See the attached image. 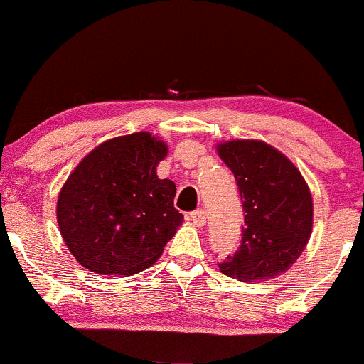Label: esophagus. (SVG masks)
I'll return each mask as SVG.
<instances>
[{
  "label": "esophagus",
  "mask_w": 364,
  "mask_h": 364,
  "mask_svg": "<svg viewBox=\"0 0 364 364\" xmlns=\"http://www.w3.org/2000/svg\"><path fill=\"white\" fill-rule=\"evenodd\" d=\"M190 220L196 225V228H203V225H205V223H207V214H205V210H202V208H198V210L191 212V214H190Z\"/></svg>",
  "instance_id": "1"
}]
</instances>
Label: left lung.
<instances>
[{
	"instance_id": "8db88e82",
	"label": "left lung",
	"mask_w": 364,
	"mask_h": 364,
	"mask_svg": "<svg viewBox=\"0 0 364 364\" xmlns=\"http://www.w3.org/2000/svg\"><path fill=\"white\" fill-rule=\"evenodd\" d=\"M243 200L240 250L219 263L220 272L243 282L277 277L299 258L313 229V198L299 169L262 140L217 144Z\"/></svg>"
}]
</instances>
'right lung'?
<instances>
[{
  "instance_id": "right-lung-1",
  "label": "right lung",
  "mask_w": 364,
  "mask_h": 364,
  "mask_svg": "<svg viewBox=\"0 0 364 364\" xmlns=\"http://www.w3.org/2000/svg\"><path fill=\"white\" fill-rule=\"evenodd\" d=\"M168 145L149 132L97 145L58 196L56 219L75 260L99 275H133L159 260L183 224L176 185L159 179Z\"/></svg>"
}]
</instances>
